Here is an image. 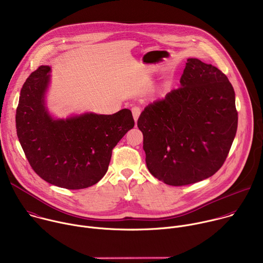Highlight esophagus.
Instances as JSON below:
<instances>
[{
    "label": "esophagus",
    "mask_w": 263,
    "mask_h": 263,
    "mask_svg": "<svg viewBox=\"0 0 263 263\" xmlns=\"http://www.w3.org/2000/svg\"><path fill=\"white\" fill-rule=\"evenodd\" d=\"M131 110H132V115H133L134 121L137 122V120H138V118H139V115H140V112H141L140 108L137 107V106H134V107H132Z\"/></svg>",
    "instance_id": "obj_1"
}]
</instances>
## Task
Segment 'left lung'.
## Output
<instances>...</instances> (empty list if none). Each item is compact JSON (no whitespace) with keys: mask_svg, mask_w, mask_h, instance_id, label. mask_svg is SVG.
Here are the masks:
<instances>
[{"mask_svg":"<svg viewBox=\"0 0 263 263\" xmlns=\"http://www.w3.org/2000/svg\"><path fill=\"white\" fill-rule=\"evenodd\" d=\"M180 83L148 104L137 121L148 172L172 186L214 175L226 161L238 122L233 86L215 66L187 59Z\"/></svg>","mask_w":263,"mask_h":263,"instance_id":"obj_1","label":"left lung"}]
</instances>
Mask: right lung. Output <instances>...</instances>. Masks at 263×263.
<instances>
[{
	"mask_svg": "<svg viewBox=\"0 0 263 263\" xmlns=\"http://www.w3.org/2000/svg\"><path fill=\"white\" fill-rule=\"evenodd\" d=\"M50 66L41 65L27 78L16 108V133L33 171L66 190H82L106 174L112 148L134 127L132 112L85 114L54 121L45 107Z\"/></svg>",
	"mask_w": 263,
	"mask_h": 263,
	"instance_id": "add662e5",
	"label": "right lung"
}]
</instances>
